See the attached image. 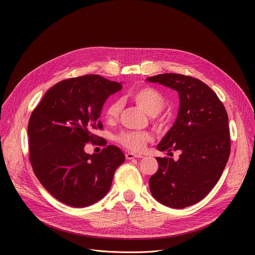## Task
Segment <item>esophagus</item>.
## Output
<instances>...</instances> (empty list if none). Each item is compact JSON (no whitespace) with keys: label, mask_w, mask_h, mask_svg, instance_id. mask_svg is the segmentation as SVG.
<instances>
[{"label":"esophagus","mask_w":255,"mask_h":255,"mask_svg":"<svg viewBox=\"0 0 255 255\" xmlns=\"http://www.w3.org/2000/svg\"><path fill=\"white\" fill-rule=\"evenodd\" d=\"M125 156H126V158H127V159H132V158H141V157H143V155H141V154H136V153H132V152H127V153L125 154Z\"/></svg>","instance_id":"1"}]
</instances>
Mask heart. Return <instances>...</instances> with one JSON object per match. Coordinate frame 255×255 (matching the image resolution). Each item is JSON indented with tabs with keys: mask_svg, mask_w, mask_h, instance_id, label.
Masks as SVG:
<instances>
[{
	"mask_svg": "<svg viewBox=\"0 0 255 255\" xmlns=\"http://www.w3.org/2000/svg\"><path fill=\"white\" fill-rule=\"evenodd\" d=\"M128 97L135 102L148 115L154 116L162 111L165 105L163 96L150 87H142L132 90ZM122 102L114 100L106 109V118L109 121L116 120L121 112ZM117 140L123 146L132 151H141L146 146V143L152 140V135L146 131H124L118 135Z\"/></svg>",
	"mask_w": 255,
	"mask_h": 255,
	"instance_id": "1",
	"label": "heart"
}]
</instances>
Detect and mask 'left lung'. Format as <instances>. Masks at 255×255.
<instances>
[{
  "label": "left lung",
  "mask_w": 255,
  "mask_h": 255,
  "mask_svg": "<svg viewBox=\"0 0 255 255\" xmlns=\"http://www.w3.org/2000/svg\"><path fill=\"white\" fill-rule=\"evenodd\" d=\"M146 81L178 93L176 120L156 148L181 153L176 161L156 157L158 170L149 178V188L160 204L183 209L203 200L226 166L230 154L228 115L212 89L198 79L163 74Z\"/></svg>",
  "instance_id": "obj_1"
}]
</instances>
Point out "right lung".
<instances>
[{
	"label": "right lung",
	"instance_id": "obj_1",
	"mask_svg": "<svg viewBox=\"0 0 255 255\" xmlns=\"http://www.w3.org/2000/svg\"><path fill=\"white\" fill-rule=\"evenodd\" d=\"M120 90L121 83L98 75L64 80L47 91L31 114L29 159L41 185L59 202L84 208L110 190L125 155L114 145L93 154L85 146L103 128L99 118L105 102Z\"/></svg>",
	"mask_w": 255,
	"mask_h": 255
}]
</instances>
